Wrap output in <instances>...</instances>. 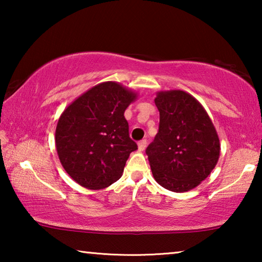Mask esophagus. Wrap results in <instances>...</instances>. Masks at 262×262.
<instances>
[{
	"mask_svg": "<svg viewBox=\"0 0 262 262\" xmlns=\"http://www.w3.org/2000/svg\"><path fill=\"white\" fill-rule=\"evenodd\" d=\"M137 147H139L140 151H143V150L145 149V147H147V140H142V141H140L139 143H137Z\"/></svg>",
	"mask_w": 262,
	"mask_h": 262,
	"instance_id": "obj_1",
	"label": "esophagus"
}]
</instances>
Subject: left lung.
<instances>
[{
	"mask_svg": "<svg viewBox=\"0 0 262 262\" xmlns=\"http://www.w3.org/2000/svg\"><path fill=\"white\" fill-rule=\"evenodd\" d=\"M159 129L147 155L155 180L171 192L196 187L214 170L221 144L200 101L183 90L158 91Z\"/></svg>",
	"mask_w": 262,
	"mask_h": 262,
	"instance_id": "obj_1",
	"label": "left lung"
}]
</instances>
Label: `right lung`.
Masks as SVG:
<instances>
[{"label": "right lung", "instance_id": "obj_1", "mask_svg": "<svg viewBox=\"0 0 262 262\" xmlns=\"http://www.w3.org/2000/svg\"><path fill=\"white\" fill-rule=\"evenodd\" d=\"M137 92L113 81L89 89L60 115L55 147L70 178L88 189H103L121 178L137 145L129 137L125 111Z\"/></svg>", "mask_w": 262, "mask_h": 262}]
</instances>
